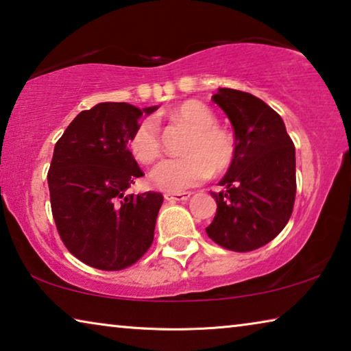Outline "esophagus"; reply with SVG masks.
I'll return each instance as SVG.
<instances>
[{"instance_id": "34e87169", "label": "esophagus", "mask_w": 351, "mask_h": 351, "mask_svg": "<svg viewBox=\"0 0 351 351\" xmlns=\"http://www.w3.org/2000/svg\"><path fill=\"white\" fill-rule=\"evenodd\" d=\"M165 200L167 202H186L191 198L189 192H180V193H165Z\"/></svg>"}]
</instances>
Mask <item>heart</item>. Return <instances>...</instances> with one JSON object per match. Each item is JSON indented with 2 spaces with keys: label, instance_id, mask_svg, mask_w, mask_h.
<instances>
[{
  "label": "heart",
  "instance_id": "obj_1",
  "mask_svg": "<svg viewBox=\"0 0 351 351\" xmlns=\"http://www.w3.org/2000/svg\"><path fill=\"white\" fill-rule=\"evenodd\" d=\"M175 121H184L193 129L186 145L187 154L160 160L151 170L149 180L162 191L180 193L202 181L214 171L228 169L234 158V140L227 130L216 125V117L205 104L186 101L170 112ZM134 158L151 164L160 156V132L154 118H145L135 128L129 140Z\"/></svg>",
  "mask_w": 351,
  "mask_h": 351
}]
</instances>
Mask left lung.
Wrapping results in <instances>:
<instances>
[{"mask_svg": "<svg viewBox=\"0 0 351 351\" xmlns=\"http://www.w3.org/2000/svg\"><path fill=\"white\" fill-rule=\"evenodd\" d=\"M213 101L234 130V158L211 192L217 211L206 227L214 243L234 252L268 244L289 222L296 195L295 145L268 104L252 94L219 88Z\"/></svg>", "mask_w": 351, "mask_h": 351, "instance_id": "left-lung-1", "label": "left lung"}]
</instances>
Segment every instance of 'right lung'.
Returning a JSON list of instances; mask_svg holds the SVG:
<instances>
[{"instance_id": "1", "label": "right lung", "mask_w": 351, "mask_h": 351, "mask_svg": "<svg viewBox=\"0 0 351 351\" xmlns=\"http://www.w3.org/2000/svg\"><path fill=\"white\" fill-rule=\"evenodd\" d=\"M154 110L97 104L78 113L55 145L47 181L56 228L67 250L93 268H128L154 239L162 193H125L143 176L128 143Z\"/></svg>"}]
</instances>
